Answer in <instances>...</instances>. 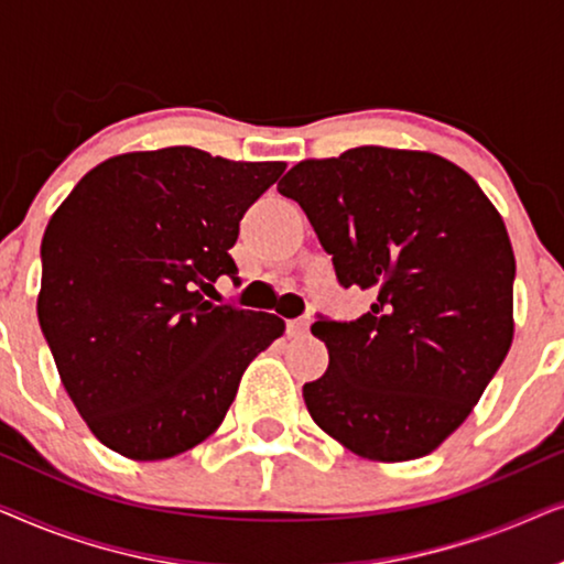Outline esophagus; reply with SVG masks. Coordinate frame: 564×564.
I'll list each match as a JSON object with an SVG mask.
<instances>
[{
	"instance_id": "esophagus-1",
	"label": "esophagus",
	"mask_w": 564,
	"mask_h": 564,
	"mask_svg": "<svg viewBox=\"0 0 564 564\" xmlns=\"http://www.w3.org/2000/svg\"><path fill=\"white\" fill-rule=\"evenodd\" d=\"M307 328H311V321L307 318H295V321H288V336L297 338V336H305Z\"/></svg>"
}]
</instances>
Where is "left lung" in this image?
I'll return each mask as SVG.
<instances>
[{
  "label": "left lung",
  "instance_id": "8db88e82",
  "mask_svg": "<svg viewBox=\"0 0 564 564\" xmlns=\"http://www.w3.org/2000/svg\"><path fill=\"white\" fill-rule=\"evenodd\" d=\"M357 321L313 323L328 369L303 384L313 421L375 462L426 457L473 413L513 341L516 259L503 218L465 169L429 151L359 145L292 166Z\"/></svg>",
  "mask_w": 564,
  "mask_h": 564
}]
</instances>
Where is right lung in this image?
Here are the masks:
<instances>
[{
    "mask_svg": "<svg viewBox=\"0 0 564 564\" xmlns=\"http://www.w3.org/2000/svg\"><path fill=\"white\" fill-rule=\"evenodd\" d=\"M282 161L189 145L122 153L84 174L45 228L37 321L91 434L128 459H169L226 419L272 313L213 305L243 213Z\"/></svg>",
    "mask_w": 564,
    "mask_h": 564,
    "instance_id": "right-lung-1",
    "label": "right lung"
}]
</instances>
